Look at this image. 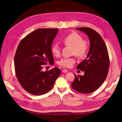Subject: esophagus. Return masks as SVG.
I'll list each match as a JSON object with an SVG mask.
<instances>
[{
	"mask_svg": "<svg viewBox=\"0 0 122 122\" xmlns=\"http://www.w3.org/2000/svg\"><path fill=\"white\" fill-rule=\"evenodd\" d=\"M62 72H63V73H67V72H68V70H67V69H63V70H62Z\"/></svg>",
	"mask_w": 122,
	"mask_h": 122,
	"instance_id": "obj_1",
	"label": "esophagus"
}]
</instances>
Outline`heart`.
Here are the masks:
<instances>
[{"label": "heart", "mask_w": 122, "mask_h": 122, "mask_svg": "<svg viewBox=\"0 0 122 122\" xmlns=\"http://www.w3.org/2000/svg\"><path fill=\"white\" fill-rule=\"evenodd\" d=\"M63 42L65 46L72 47V54L76 55L80 59H84L86 56L89 45L88 42L84 40L81 36L76 32H72L65 36L63 39ZM51 52L55 57L60 55L61 47L58 44L54 43L51 47ZM74 58H63L58 61L59 66L65 68H71L75 63Z\"/></svg>", "instance_id": "1"}]
</instances>
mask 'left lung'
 Returning <instances> with one entry per match:
<instances>
[{"instance_id":"1","label":"left lung","mask_w":122,"mask_h":122,"mask_svg":"<svg viewBox=\"0 0 122 122\" xmlns=\"http://www.w3.org/2000/svg\"><path fill=\"white\" fill-rule=\"evenodd\" d=\"M89 38L90 47L86 58L76 67L84 71V76H76L72 87L80 93H89L95 91L105 81L110 66L109 57L106 44L100 35L87 27L77 28Z\"/></svg>"}]
</instances>
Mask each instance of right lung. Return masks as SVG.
<instances>
[{
	"instance_id": "right-lung-1",
	"label": "right lung",
	"mask_w": 122,
	"mask_h": 122,
	"mask_svg": "<svg viewBox=\"0 0 122 122\" xmlns=\"http://www.w3.org/2000/svg\"><path fill=\"white\" fill-rule=\"evenodd\" d=\"M58 31V29H37L18 45L14 57L17 79L31 94L41 95L49 92L60 75V70L57 67L42 71L43 65L54 63L51 45Z\"/></svg>"
}]
</instances>
